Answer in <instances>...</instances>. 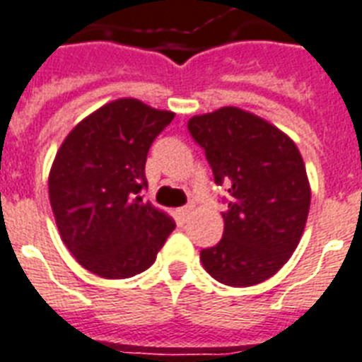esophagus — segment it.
<instances>
[{
	"mask_svg": "<svg viewBox=\"0 0 362 362\" xmlns=\"http://www.w3.org/2000/svg\"><path fill=\"white\" fill-rule=\"evenodd\" d=\"M191 211H193V206H182L176 210V216H178V219H180V221H186L187 217H189Z\"/></svg>",
	"mask_w": 362,
	"mask_h": 362,
	"instance_id": "1",
	"label": "esophagus"
}]
</instances>
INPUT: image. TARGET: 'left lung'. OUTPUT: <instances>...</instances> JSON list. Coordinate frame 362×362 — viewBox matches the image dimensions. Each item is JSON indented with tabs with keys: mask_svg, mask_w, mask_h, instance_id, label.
<instances>
[{
	"mask_svg": "<svg viewBox=\"0 0 362 362\" xmlns=\"http://www.w3.org/2000/svg\"><path fill=\"white\" fill-rule=\"evenodd\" d=\"M187 130L219 186L228 187L221 242L202 266L228 286H252L281 269L298 247L310 186L298 146L277 126L240 107L195 115Z\"/></svg>",
	"mask_w": 362,
	"mask_h": 362,
	"instance_id": "1",
	"label": "left lung"
}]
</instances>
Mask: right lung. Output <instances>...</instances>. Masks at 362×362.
Returning a JSON list of instances; mask_svg holds the SVG:
<instances>
[{
	"instance_id": "1",
	"label": "right lung",
	"mask_w": 362,
	"mask_h": 362,
	"mask_svg": "<svg viewBox=\"0 0 362 362\" xmlns=\"http://www.w3.org/2000/svg\"><path fill=\"white\" fill-rule=\"evenodd\" d=\"M175 119L119 98L66 135L49 171V204L64 245L85 269L126 279L156 260L175 221L141 197L152 141Z\"/></svg>"
}]
</instances>
